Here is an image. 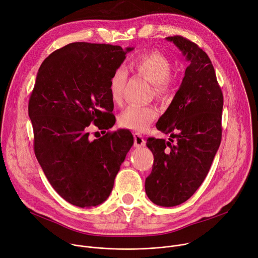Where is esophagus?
<instances>
[{
  "mask_svg": "<svg viewBox=\"0 0 258 258\" xmlns=\"http://www.w3.org/2000/svg\"><path fill=\"white\" fill-rule=\"evenodd\" d=\"M134 145L137 148L144 147L146 145V141L141 134H138V133L134 134Z\"/></svg>",
  "mask_w": 258,
  "mask_h": 258,
  "instance_id": "1",
  "label": "esophagus"
}]
</instances>
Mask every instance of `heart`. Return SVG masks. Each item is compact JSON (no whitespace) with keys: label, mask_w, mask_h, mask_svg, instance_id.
Returning <instances> with one entry per match:
<instances>
[{"label":"heart","mask_w":258,"mask_h":258,"mask_svg":"<svg viewBox=\"0 0 258 258\" xmlns=\"http://www.w3.org/2000/svg\"><path fill=\"white\" fill-rule=\"evenodd\" d=\"M131 68L138 75L152 83L154 96L157 99L168 100L171 97L174 85V78L171 75L172 63L165 54L158 51L140 53L131 61ZM125 82V70L116 69L109 80L110 98L115 105L122 102ZM156 117L157 110L152 106L131 105L119 114L118 124L126 130L144 132Z\"/></svg>","instance_id":"b5f03b06"}]
</instances>
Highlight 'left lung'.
<instances>
[{"label":"left lung","instance_id":"left-lung-1","mask_svg":"<svg viewBox=\"0 0 258 258\" xmlns=\"http://www.w3.org/2000/svg\"><path fill=\"white\" fill-rule=\"evenodd\" d=\"M167 40L189 64L171 105L156 123L158 131L171 134L169 142L147 140L154 161L145 190L155 205L174 207L198 190L212 165L221 142L223 95L214 67L202 48L182 36Z\"/></svg>","mask_w":258,"mask_h":258}]
</instances>
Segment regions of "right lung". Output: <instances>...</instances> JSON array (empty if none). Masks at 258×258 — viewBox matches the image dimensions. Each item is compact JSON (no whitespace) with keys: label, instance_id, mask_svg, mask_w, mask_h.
<instances>
[{"label":"right lung","instance_id":"obj_1","mask_svg":"<svg viewBox=\"0 0 258 258\" xmlns=\"http://www.w3.org/2000/svg\"><path fill=\"white\" fill-rule=\"evenodd\" d=\"M133 49L70 43L39 69L29 101L35 154L54 190L74 206L95 207L108 199L134 144L126 130L92 141L87 132L90 123L105 133L114 125L109 80Z\"/></svg>","mask_w":258,"mask_h":258}]
</instances>
